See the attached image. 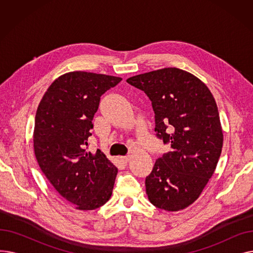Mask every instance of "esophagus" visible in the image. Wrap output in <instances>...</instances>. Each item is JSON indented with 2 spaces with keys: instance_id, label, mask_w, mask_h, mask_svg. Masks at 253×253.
<instances>
[{
  "instance_id": "34e87169",
  "label": "esophagus",
  "mask_w": 253,
  "mask_h": 253,
  "mask_svg": "<svg viewBox=\"0 0 253 253\" xmlns=\"http://www.w3.org/2000/svg\"><path fill=\"white\" fill-rule=\"evenodd\" d=\"M121 159V161L123 162V163H128L129 161H130V156H125V157H121L120 158Z\"/></svg>"
}]
</instances>
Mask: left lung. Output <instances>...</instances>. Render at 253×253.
<instances>
[{
  "label": "left lung",
  "instance_id": "left-lung-1",
  "mask_svg": "<svg viewBox=\"0 0 253 253\" xmlns=\"http://www.w3.org/2000/svg\"><path fill=\"white\" fill-rule=\"evenodd\" d=\"M152 101L157 137L172 150L156 160L145 178L150 202L166 211L193 204L214 173L223 134L208 87L191 73L165 68L127 79Z\"/></svg>",
  "mask_w": 253,
  "mask_h": 253
}]
</instances>
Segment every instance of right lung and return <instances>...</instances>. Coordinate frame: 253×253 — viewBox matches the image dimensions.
<instances>
[{"label":"right lung","mask_w":253,"mask_h":253,"mask_svg":"<svg viewBox=\"0 0 253 253\" xmlns=\"http://www.w3.org/2000/svg\"><path fill=\"white\" fill-rule=\"evenodd\" d=\"M121 81L101 74L66 73L50 85L38 106L34 129L38 164L77 209H96L112 196L118 168L100 150L92 154L86 149L100 96Z\"/></svg>","instance_id":"obj_1"}]
</instances>
